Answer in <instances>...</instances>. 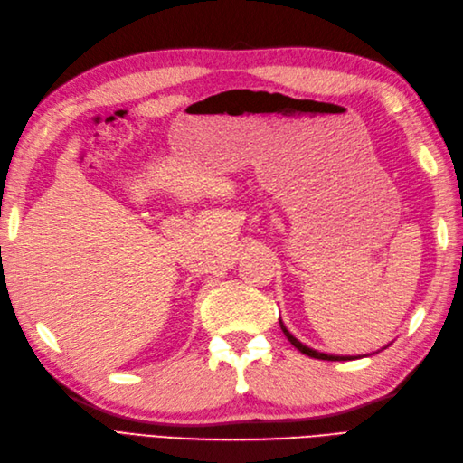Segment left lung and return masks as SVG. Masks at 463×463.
<instances>
[{
    "label": "left lung",
    "instance_id": "1",
    "mask_svg": "<svg viewBox=\"0 0 463 463\" xmlns=\"http://www.w3.org/2000/svg\"><path fill=\"white\" fill-rule=\"evenodd\" d=\"M280 328H282L284 335L288 337L289 344H292V345H294L298 351H301L303 354L311 356V358H318V361H351V358H356V356H337V354H326V353H318V351H315V349H311V347L303 345L298 337H294L292 334H289V332L286 330V326H284V322H282V320H280Z\"/></svg>",
    "mask_w": 463,
    "mask_h": 463
}]
</instances>
